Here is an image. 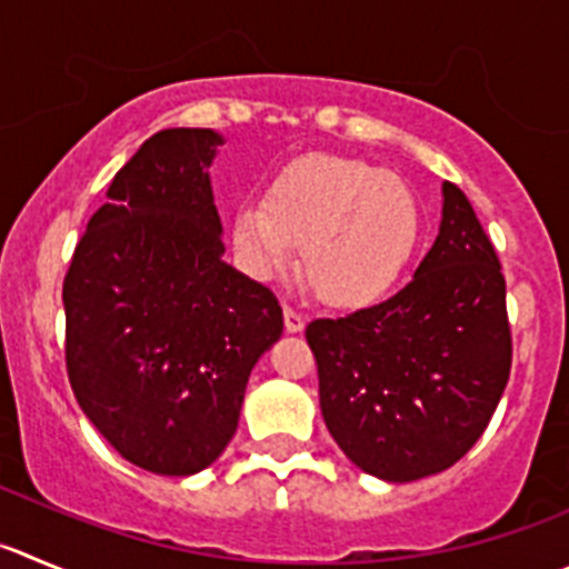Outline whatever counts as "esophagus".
I'll return each mask as SVG.
<instances>
[{"mask_svg": "<svg viewBox=\"0 0 569 569\" xmlns=\"http://www.w3.org/2000/svg\"><path fill=\"white\" fill-rule=\"evenodd\" d=\"M305 323H307V318L301 316L299 310H293V307H284V329H288V332H301V329H305Z\"/></svg>", "mask_w": 569, "mask_h": 569, "instance_id": "esophagus-1", "label": "esophagus"}]
</instances>
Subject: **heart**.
Instances as JSON below:
<instances>
[{
	"label": "heart",
	"instance_id": "heart-1",
	"mask_svg": "<svg viewBox=\"0 0 569 569\" xmlns=\"http://www.w3.org/2000/svg\"><path fill=\"white\" fill-rule=\"evenodd\" d=\"M231 240L246 270L273 279L301 251V270L332 307H366L388 293L413 257L419 207L399 176L335 153L288 161L262 203H242Z\"/></svg>",
	"mask_w": 569,
	"mask_h": 569
}]
</instances>
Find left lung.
Segmentation results:
<instances>
[{"mask_svg":"<svg viewBox=\"0 0 569 569\" xmlns=\"http://www.w3.org/2000/svg\"><path fill=\"white\" fill-rule=\"evenodd\" d=\"M441 192L438 237L413 279L307 327L329 432L355 467L391 483L461 461L511 371L500 259L467 194L450 181Z\"/></svg>","mask_w":569,"mask_h":569,"instance_id":"8db88e82","label":"left lung"}]
</instances>
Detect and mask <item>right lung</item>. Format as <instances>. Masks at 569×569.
<instances>
[{"instance_id":"right-lung-1","label":"right lung","mask_w":569,"mask_h":569,"mask_svg":"<svg viewBox=\"0 0 569 569\" xmlns=\"http://www.w3.org/2000/svg\"><path fill=\"white\" fill-rule=\"evenodd\" d=\"M223 142L212 128L153 133L113 176L63 279L74 399L126 461L170 478L218 461L284 327L276 296L223 262L209 181Z\"/></svg>"}]
</instances>
